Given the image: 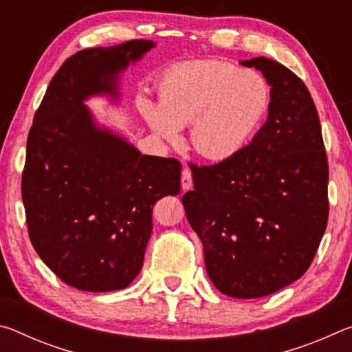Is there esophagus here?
Here are the masks:
<instances>
[{
    "label": "esophagus",
    "mask_w": 352,
    "mask_h": 352,
    "mask_svg": "<svg viewBox=\"0 0 352 352\" xmlns=\"http://www.w3.org/2000/svg\"><path fill=\"white\" fill-rule=\"evenodd\" d=\"M182 188L183 190H189L192 188V175H190V170L184 168L182 172Z\"/></svg>",
    "instance_id": "34e87169"
}]
</instances>
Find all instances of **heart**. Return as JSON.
Returning a JSON list of instances; mask_svg holds the SVG:
<instances>
[{"mask_svg": "<svg viewBox=\"0 0 352 352\" xmlns=\"http://www.w3.org/2000/svg\"><path fill=\"white\" fill-rule=\"evenodd\" d=\"M270 107L264 77L220 60L182 63L160 82V102L142 96L138 109L152 132L177 142L190 124L189 146L201 160L230 162L245 151Z\"/></svg>", "mask_w": 352, "mask_h": 352, "instance_id": "obj_1", "label": "heart"}]
</instances>
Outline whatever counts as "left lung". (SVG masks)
Wrapping results in <instances>:
<instances>
[{"label": "left lung", "instance_id": "obj_1", "mask_svg": "<svg viewBox=\"0 0 352 352\" xmlns=\"http://www.w3.org/2000/svg\"><path fill=\"white\" fill-rule=\"evenodd\" d=\"M270 88L269 118L230 162L192 166L182 197L223 295L261 298L305 275L327 225V158L317 109L300 77L267 57L242 60Z\"/></svg>", "mask_w": 352, "mask_h": 352}]
</instances>
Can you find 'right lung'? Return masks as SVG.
<instances>
[{
	"mask_svg": "<svg viewBox=\"0 0 352 352\" xmlns=\"http://www.w3.org/2000/svg\"><path fill=\"white\" fill-rule=\"evenodd\" d=\"M152 47V40H130L71 56L29 130L21 178L29 237L41 261L79 290L126 289L141 272L153 205L180 192L178 160L141 155L85 105L121 98V73Z\"/></svg>",
	"mask_w": 352,
	"mask_h": 352,
	"instance_id": "1",
	"label": "right lung"
}]
</instances>
